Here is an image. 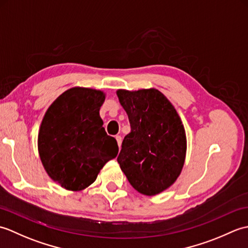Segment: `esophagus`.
<instances>
[{
  "mask_svg": "<svg viewBox=\"0 0 248 248\" xmlns=\"http://www.w3.org/2000/svg\"><path fill=\"white\" fill-rule=\"evenodd\" d=\"M115 139H116V140H117V144H118L119 148H120V146H121V140H123V139H121V136H120V135H116V136H115Z\"/></svg>",
  "mask_w": 248,
  "mask_h": 248,
  "instance_id": "obj_1",
  "label": "esophagus"
}]
</instances>
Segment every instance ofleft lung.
<instances>
[{"label":"left lung","instance_id":"left-lung-1","mask_svg":"<svg viewBox=\"0 0 248 248\" xmlns=\"http://www.w3.org/2000/svg\"><path fill=\"white\" fill-rule=\"evenodd\" d=\"M117 96L131 127L117 161L136 191L154 196L180 175L186 152V131L175 108L157 89H119Z\"/></svg>","mask_w":248,"mask_h":248}]
</instances>
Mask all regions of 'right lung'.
<instances>
[{
  "instance_id": "add662e5",
  "label": "right lung",
  "mask_w": 248,
  "mask_h": 248,
  "mask_svg": "<svg viewBox=\"0 0 248 248\" xmlns=\"http://www.w3.org/2000/svg\"><path fill=\"white\" fill-rule=\"evenodd\" d=\"M101 91L75 87L46 110L38 134V151L48 175L62 187L81 191L96 180L118 154L117 141L105 132L99 110Z\"/></svg>"
}]
</instances>
